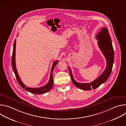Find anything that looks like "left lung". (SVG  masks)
Listing matches in <instances>:
<instances>
[{"mask_svg":"<svg viewBox=\"0 0 126 126\" xmlns=\"http://www.w3.org/2000/svg\"><path fill=\"white\" fill-rule=\"evenodd\" d=\"M98 44L107 61V66L102 74L94 81L90 83H80L76 82L73 76L71 68L68 67L70 76L74 85L83 90H90L99 87L105 83L111 75L114 61V51L109 31L107 27H102L96 35Z\"/></svg>","mask_w":126,"mask_h":126,"instance_id":"obj_1","label":"left lung"}]
</instances>
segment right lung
<instances>
[{
    "instance_id": "1",
    "label": "right lung",
    "mask_w": 126,
    "mask_h": 126,
    "mask_svg": "<svg viewBox=\"0 0 126 126\" xmlns=\"http://www.w3.org/2000/svg\"><path fill=\"white\" fill-rule=\"evenodd\" d=\"M15 48H16V39L14 41V45H13V52H12V60H11V63H12V67L13 70L14 71V73L15 75L17 81L18 83H19V84L20 85V86L25 90L26 91L30 92L33 94H42L45 93L46 92H49L50 90L52 89L53 85V71L54 70V68L55 66L56 65V64L58 63V61H55L53 63L51 70V73H50V79L48 82L47 83V84L45 85L39 87V88H29L26 87L21 81L18 74L16 68V64H15Z\"/></svg>"
}]
</instances>
